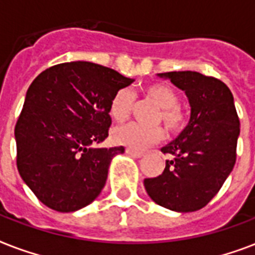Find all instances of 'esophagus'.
I'll return each instance as SVG.
<instances>
[{
  "label": "esophagus",
  "mask_w": 255,
  "mask_h": 255,
  "mask_svg": "<svg viewBox=\"0 0 255 255\" xmlns=\"http://www.w3.org/2000/svg\"><path fill=\"white\" fill-rule=\"evenodd\" d=\"M126 153H128V155L132 156V157H141V156L144 155L143 152L135 151V149H132V148H127V149H126Z\"/></svg>",
  "instance_id": "obj_1"
}]
</instances>
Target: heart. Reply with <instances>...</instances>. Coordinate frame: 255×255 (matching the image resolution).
Instances as JSON below:
<instances>
[{
  "label": "heart",
  "mask_w": 255,
  "mask_h": 255,
  "mask_svg": "<svg viewBox=\"0 0 255 255\" xmlns=\"http://www.w3.org/2000/svg\"><path fill=\"white\" fill-rule=\"evenodd\" d=\"M145 94L159 107L160 119L172 133L182 131L186 124V114L178 106V95L167 83H152L145 87ZM135 102V95L131 90L122 88L115 92L110 102L108 112L112 119L118 123H123L129 118ZM163 139V129L160 127H144L140 124L129 123L112 131V140L119 145H126L132 149H144L152 144L159 143Z\"/></svg>",
  "instance_id": "1"
}]
</instances>
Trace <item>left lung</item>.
<instances>
[{"mask_svg":"<svg viewBox=\"0 0 255 255\" xmlns=\"http://www.w3.org/2000/svg\"><path fill=\"white\" fill-rule=\"evenodd\" d=\"M159 77L185 91L190 119L177 139L161 148L164 155H172L163 173L145 178L144 186L157 205L194 212L218 193L236 164L240 119L233 94L220 79L197 71H170Z\"/></svg>","mask_w":255,"mask_h":255,"instance_id":"1","label":"left lung"}]
</instances>
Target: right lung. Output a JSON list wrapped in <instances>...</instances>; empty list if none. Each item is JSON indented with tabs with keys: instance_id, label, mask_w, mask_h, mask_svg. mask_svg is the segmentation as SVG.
<instances>
[{
	"instance_id": "obj_1",
	"label": "right lung",
	"mask_w": 255,
	"mask_h": 255,
	"mask_svg": "<svg viewBox=\"0 0 255 255\" xmlns=\"http://www.w3.org/2000/svg\"><path fill=\"white\" fill-rule=\"evenodd\" d=\"M133 79L91 62L42 71L26 92L15 124L17 168L42 204L75 212L103 189L112 157L124 147L94 148L108 136L112 96Z\"/></svg>"
}]
</instances>
